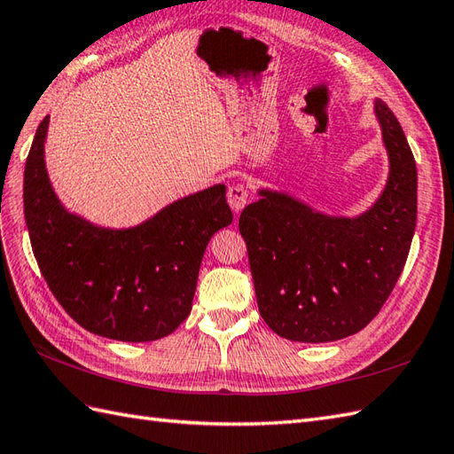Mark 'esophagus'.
<instances>
[{
    "label": "esophagus",
    "mask_w": 454,
    "mask_h": 454,
    "mask_svg": "<svg viewBox=\"0 0 454 454\" xmlns=\"http://www.w3.org/2000/svg\"><path fill=\"white\" fill-rule=\"evenodd\" d=\"M247 190L243 188L241 184H234L230 185L228 188V193H226V200H228V205L231 207V211L234 213H239L243 207L247 205Z\"/></svg>",
    "instance_id": "34e87169"
}]
</instances>
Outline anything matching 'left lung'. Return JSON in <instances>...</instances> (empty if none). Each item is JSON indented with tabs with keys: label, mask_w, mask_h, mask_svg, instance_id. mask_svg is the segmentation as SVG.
Segmentation results:
<instances>
[{
	"label": "left lung",
	"mask_w": 454,
	"mask_h": 454,
	"mask_svg": "<svg viewBox=\"0 0 454 454\" xmlns=\"http://www.w3.org/2000/svg\"><path fill=\"white\" fill-rule=\"evenodd\" d=\"M374 114L389 174L364 213L326 215L286 192L261 188V200L239 216L259 312L286 340L326 343L363 330L387 301L409 257L416 162L397 116L378 98Z\"/></svg>",
	"instance_id": "left-lung-1"
}]
</instances>
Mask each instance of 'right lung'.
I'll return each instance as SVG.
<instances>
[{"mask_svg": "<svg viewBox=\"0 0 454 454\" xmlns=\"http://www.w3.org/2000/svg\"><path fill=\"white\" fill-rule=\"evenodd\" d=\"M50 116L25 167V220L34 257L67 315L116 341H155L188 318L207 243L231 224L226 185L162 207L130 228H106L71 213L45 168Z\"/></svg>", "mask_w": 454, "mask_h": 454, "instance_id": "add662e5", "label": "right lung"}]
</instances>
